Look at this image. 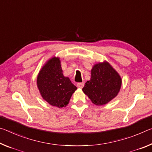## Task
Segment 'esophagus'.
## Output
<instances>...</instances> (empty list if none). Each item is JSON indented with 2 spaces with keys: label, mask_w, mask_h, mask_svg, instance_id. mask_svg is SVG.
<instances>
[{
  "label": "esophagus",
  "mask_w": 152,
  "mask_h": 152,
  "mask_svg": "<svg viewBox=\"0 0 152 152\" xmlns=\"http://www.w3.org/2000/svg\"><path fill=\"white\" fill-rule=\"evenodd\" d=\"M77 88H80V89H82L83 88L84 86V83H77Z\"/></svg>",
  "instance_id": "34e87169"
}]
</instances>
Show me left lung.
<instances>
[{
	"label": "left lung",
	"mask_w": 152,
	"mask_h": 152,
	"mask_svg": "<svg viewBox=\"0 0 152 152\" xmlns=\"http://www.w3.org/2000/svg\"><path fill=\"white\" fill-rule=\"evenodd\" d=\"M122 85L120 75L106 61L94 64L90 80L82 89L83 93L97 106L104 105L117 96Z\"/></svg>",
	"instance_id": "8db88e82"
}]
</instances>
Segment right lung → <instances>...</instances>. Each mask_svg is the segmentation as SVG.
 <instances>
[{
	"mask_svg": "<svg viewBox=\"0 0 152 152\" xmlns=\"http://www.w3.org/2000/svg\"><path fill=\"white\" fill-rule=\"evenodd\" d=\"M37 86L44 100L51 106L63 108L69 102L77 87L63 73L59 57H52L42 67L37 77Z\"/></svg>",
	"mask_w": 152,
	"mask_h": 152,
	"instance_id": "add662e5",
	"label": "right lung"
}]
</instances>
